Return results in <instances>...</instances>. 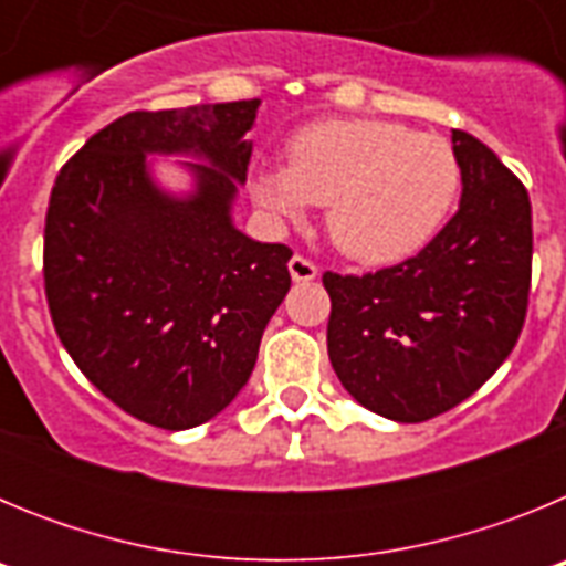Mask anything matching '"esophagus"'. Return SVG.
Here are the masks:
<instances>
[{
	"label": "esophagus",
	"instance_id": "1",
	"mask_svg": "<svg viewBox=\"0 0 566 566\" xmlns=\"http://www.w3.org/2000/svg\"><path fill=\"white\" fill-rule=\"evenodd\" d=\"M289 274H292L294 283H312V280L317 277V266H314L312 260L294 254V258L289 260Z\"/></svg>",
	"mask_w": 566,
	"mask_h": 566
}]
</instances>
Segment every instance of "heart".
I'll return each mask as SVG.
<instances>
[{
    "instance_id": "b5f03b06",
    "label": "heart",
    "mask_w": 566,
    "mask_h": 566,
    "mask_svg": "<svg viewBox=\"0 0 566 566\" xmlns=\"http://www.w3.org/2000/svg\"><path fill=\"white\" fill-rule=\"evenodd\" d=\"M462 184L457 155L439 135L382 118H332L289 142V167L252 172V198L274 218L326 207V229L345 258L391 266L431 243Z\"/></svg>"
}]
</instances>
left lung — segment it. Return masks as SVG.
Masks as SVG:
<instances>
[{"mask_svg":"<svg viewBox=\"0 0 566 566\" xmlns=\"http://www.w3.org/2000/svg\"><path fill=\"white\" fill-rule=\"evenodd\" d=\"M462 201L442 232L377 274H323L328 359L363 408L424 422L479 391L513 352L527 314L533 221L516 175L453 129Z\"/></svg>","mask_w":566,"mask_h":566,"instance_id":"obj_1","label":"left lung"}]
</instances>
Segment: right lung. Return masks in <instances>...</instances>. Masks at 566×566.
I'll list each match as a JSON object with an SVG mask.
<instances>
[{
	"label": "right lung",
	"instance_id": "1",
	"mask_svg": "<svg viewBox=\"0 0 566 566\" xmlns=\"http://www.w3.org/2000/svg\"><path fill=\"white\" fill-rule=\"evenodd\" d=\"M258 107L122 115L50 192L44 292L59 339L104 397L164 431L209 422L238 397L292 286V249L232 221ZM153 157H192L178 163L190 189L161 188Z\"/></svg>",
	"mask_w": 566,
	"mask_h": 566
}]
</instances>
